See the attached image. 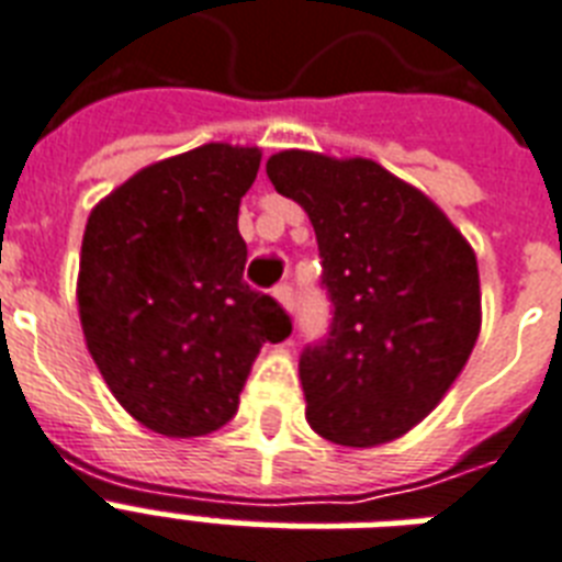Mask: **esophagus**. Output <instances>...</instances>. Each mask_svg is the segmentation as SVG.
I'll return each instance as SVG.
<instances>
[{
    "mask_svg": "<svg viewBox=\"0 0 562 562\" xmlns=\"http://www.w3.org/2000/svg\"><path fill=\"white\" fill-rule=\"evenodd\" d=\"M273 294H277V300H280L282 306L289 308V312H294V303H297V291H294V282H280V285L273 289Z\"/></svg>",
    "mask_w": 562,
    "mask_h": 562,
    "instance_id": "34e87169",
    "label": "esophagus"
}]
</instances>
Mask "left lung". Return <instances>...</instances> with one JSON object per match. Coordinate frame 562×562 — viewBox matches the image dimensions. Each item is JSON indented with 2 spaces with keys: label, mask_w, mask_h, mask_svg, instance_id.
<instances>
[{
  "label": "left lung",
  "mask_w": 562,
  "mask_h": 562,
  "mask_svg": "<svg viewBox=\"0 0 562 562\" xmlns=\"http://www.w3.org/2000/svg\"><path fill=\"white\" fill-rule=\"evenodd\" d=\"M265 171L312 218L333 315L300 356L308 426L341 446L405 435L443 400L479 338L472 247L373 160L282 151Z\"/></svg>",
  "instance_id": "obj_1"
}]
</instances>
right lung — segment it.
Segmentation results:
<instances>
[{"label":"right lung","instance_id":"1","mask_svg":"<svg viewBox=\"0 0 562 562\" xmlns=\"http://www.w3.org/2000/svg\"><path fill=\"white\" fill-rule=\"evenodd\" d=\"M256 148L203 145L154 162L92 210L78 308L92 361L122 408L166 437L233 419L262 344L289 312L245 282L238 203Z\"/></svg>","mask_w":562,"mask_h":562}]
</instances>
